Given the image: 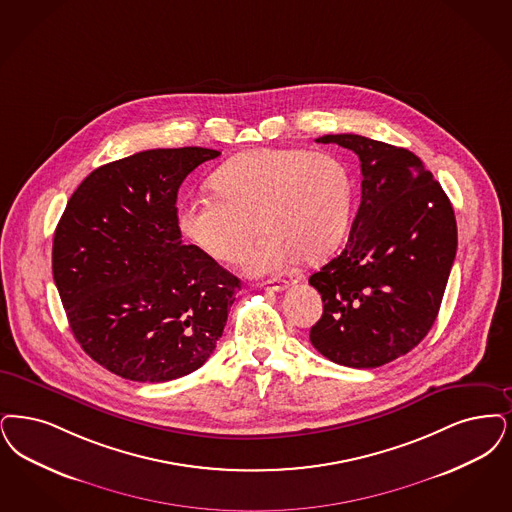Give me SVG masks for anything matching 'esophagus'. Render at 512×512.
Segmentation results:
<instances>
[{
  "instance_id": "1",
  "label": "esophagus",
  "mask_w": 512,
  "mask_h": 512,
  "mask_svg": "<svg viewBox=\"0 0 512 512\" xmlns=\"http://www.w3.org/2000/svg\"><path fill=\"white\" fill-rule=\"evenodd\" d=\"M289 286L286 280H265V282H261V287L266 289V291H284L286 287Z\"/></svg>"
}]
</instances>
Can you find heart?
Listing matches in <instances>:
<instances>
[{
  "label": "heart",
  "mask_w": 512,
  "mask_h": 512,
  "mask_svg": "<svg viewBox=\"0 0 512 512\" xmlns=\"http://www.w3.org/2000/svg\"><path fill=\"white\" fill-rule=\"evenodd\" d=\"M211 183L215 194L184 200L177 225L188 242L221 263L246 255L253 274L276 272L297 255L320 261L341 244L352 207L345 164L326 152L255 148L232 156Z\"/></svg>",
  "instance_id": "obj_1"
}]
</instances>
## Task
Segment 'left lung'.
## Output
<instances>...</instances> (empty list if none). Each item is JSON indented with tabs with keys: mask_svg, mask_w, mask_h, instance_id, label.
Instances as JSON below:
<instances>
[{
	"mask_svg": "<svg viewBox=\"0 0 512 512\" xmlns=\"http://www.w3.org/2000/svg\"><path fill=\"white\" fill-rule=\"evenodd\" d=\"M360 158L362 202L347 246L308 278L322 295L310 343L348 368H379L432 328L457 251L450 198L406 148L362 135H324Z\"/></svg>",
	"mask_w": 512,
	"mask_h": 512,
	"instance_id": "8db88e82",
	"label": "left lung"
}]
</instances>
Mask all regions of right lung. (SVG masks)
Masks as SVG:
<instances>
[{
	"mask_svg": "<svg viewBox=\"0 0 512 512\" xmlns=\"http://www.w3.org/2000/svg\"><path fill=\"white\" fill-rule=\"evenodd\" d=\"M221 152L154 148L97 167L76 188L53 238V278L76 341L129 381L165 383L215 350L240 280L183 246L177 192Z\"/></svg>",
	"mask_w": 512,
	"mask_h": 512,
	"instance_id": "1",
	"label": "right lung"
}]
</instances>
